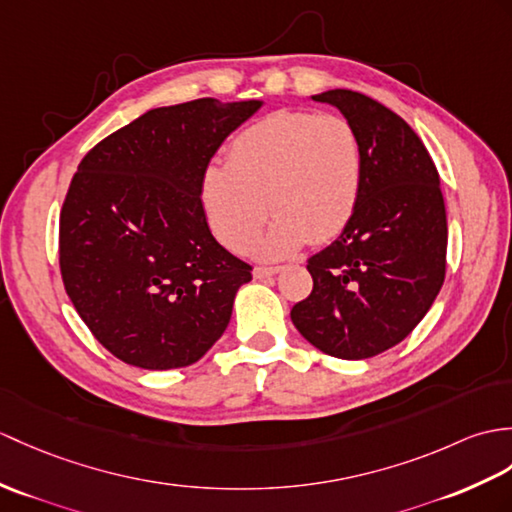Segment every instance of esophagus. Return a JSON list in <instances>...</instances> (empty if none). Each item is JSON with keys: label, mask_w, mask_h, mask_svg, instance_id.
Wrapping results in <instances>:
<instances>
[{"label": "esophagus", "mask_w": 512, "mask_h": 512, "mask_svg": "<svg viewBox=\"0 0 512 512\" xmlns=\"http://www.w3.org/2000/svg\"><path fill=\"white\" fill-rule=\"evenodd\" d=\"M277 272H281L279 266H257V268L253 270V277H255V279H266V277L277 275Z\"/></svg>", "instance_id": "1"}]
</instances>
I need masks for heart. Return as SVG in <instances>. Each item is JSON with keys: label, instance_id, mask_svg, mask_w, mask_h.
I'll return each instance as SVG.
<instances>
[{"label": "heart", "instance_id": "heart-1", "mask_svg": "<svg viewBox=\"0 0 512 512\" xmlns=\"http://www.w3.org/2000/svg\"><path fill=\"white\" fill-rule=\"evenodd\" d=\"M358 130L342 115L281 109L235 135L227 163H209L198 196L213 235L246 253L266 220L255 253L288 257L307 240H334L351 222L362 194Z\"/></svg>", "mask_w": 512, "mask_h": 512}]
</instances>
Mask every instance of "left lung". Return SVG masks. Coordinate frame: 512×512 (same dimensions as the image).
Segmentation results:
<instances>
[{"instance_id":"left-lung-1","label":"left lung","mask_w":512,"mask_h":512,"mask_svg":"<svg viewBox=\"0 0 512 512\" xmlns=\"http://www.w3.org/2000/svg\"><path fill=\"white\" fill-rule=\"evenodd\" d=\"M347 117L362 146V194L336 242L307 261L314 288L292 323L316 349L366 360L395 347L445 281L447 216L441 178L419 135L364 93L312 95Z\"/></svg>"}]
</instances>
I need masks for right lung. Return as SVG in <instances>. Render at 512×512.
<instances>
[{"label":"right lung","mask_w":512,"mask_h":512,"mask_svg":"<svg viewBox=\"0 0 512 512\" xmlns=\"http://www.w3.org/2000/svg\"><path fill=\"white\" fill-rule=\"evenodd\" d=\"M261 100L161 106L93 146L71 178L58 259L104 349L148 371L198 362L227 329L251 266L211 235L198 185Z\"/></svg>","instance_id":"obj_1"}]
</instances>
